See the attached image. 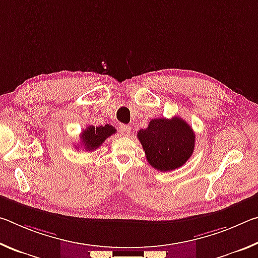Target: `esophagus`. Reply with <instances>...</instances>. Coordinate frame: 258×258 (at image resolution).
<instances>
[{"instance_id":"34e87169","label":"esophagus","mask_w":258,"mask_h":258,"mask_svg":"<svg viewBox=\"0 0 258 258\" xmlns=\"http://www.w3.org/2000/svg\"><path fill=\"white\" fill-rule=\"evenodd\" d=\"M119 132L123 134V135H130V132H131V127L128 125H125V124H120L119 125Z\"/></svg>"}]
</instances>
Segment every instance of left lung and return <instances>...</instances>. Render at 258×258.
I'll use <instances>...</instances> for the list:
<instances>
[{"label": "left lung", "mask_w": 258, "mask_h": 258, "mask_svg": "<svg viewBox=\"0 0 258 258\" xmlns=\"http://www.w3.org/2000/svg\"><path fill=\"white\" fill-rule=\"evenodd\" d=\"M138 139L148 163L167 172L181 167L194 154L196 135L185 120L174 116L171 119H151L147 128L139 131Z\"/></svg>", "instance_id": "8db88e82"}]
</instances>
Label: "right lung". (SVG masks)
Wrapping results in <instances>:
<instances>
[{
  "mask_svg": "<svg viewBox=\"0 0 258 258\" xmlns=\"http://www.w3.org/2000/svg\"><path fill=\"white\" fill-rule=\"evenodd\" d=\"M115 132L116 128L109 124L104 126L90 125L85 130H83L81 134V142L85 150L94 151Z\"/></svg>",
  "mask_w": 258,
  "mask_h": 258,
  "instance_id": "obj_1",
  "label": "right lung"
}]
</instances>
